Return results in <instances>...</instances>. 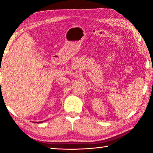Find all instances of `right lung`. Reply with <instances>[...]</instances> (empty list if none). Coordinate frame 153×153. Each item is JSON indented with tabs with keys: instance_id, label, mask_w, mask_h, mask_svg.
Listing matches in <instances>:
<instances>
[{
	"instance_id": "obj_1",
	"label": "right lung",
	"mask_w": 153,
	"mask_h": 153,
	"mask_svg": "<svg viewBox=\"0 0 153 153\" xmlns=\"http://www.w3.org/2000/svg\"><path fill=\"white\" fill-rule=\"evenodd\" d=\"M43 121H39V122H33V123H42Z\"/></svg>"
}]
</instances>
